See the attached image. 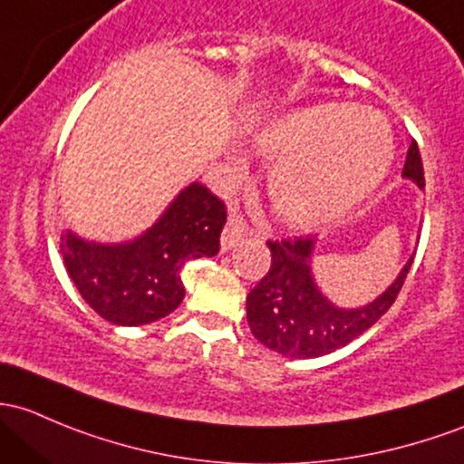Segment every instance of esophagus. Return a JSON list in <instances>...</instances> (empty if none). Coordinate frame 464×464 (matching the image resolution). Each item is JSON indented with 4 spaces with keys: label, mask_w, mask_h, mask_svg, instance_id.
<instances>
[{
    "label": "esophagus",
    "mask_w": 464,
    "mask_h": 464,
    "mask_svg": "<svg viewBox=\"0 0 464 464\" xmlns=\"http://www.w3.org/2000/svg\"><path fill=\"white\" fill-rule=\"evenodd\" d=\"M245 236H246L245 222H242L236 213H231V216H228L227 227H224V231H222V248L224 251H228V248L236 246Z\"/></svg>",
    "instance_id": "obj_1"
}]
</instances>
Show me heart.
I'll list each match as a JSON object with an SVG mask.
<instances>
[{"label": "heart", "instance_id": "heart-1", "mask_svg": "<svg viewBox=\"0 0 464 464\" xmlns=\"http://www.w3.org/2000/svg\"><path fill=\"white\" fill-rule=\"evenodd\" d=\"M256 146L276 160L269 195L276 213L300 228L334 222L387 178L393 142L367 109L315 104L266 121Z\"/></svg>", "mask_w": 464, "mask_h": 464}]
</instances>
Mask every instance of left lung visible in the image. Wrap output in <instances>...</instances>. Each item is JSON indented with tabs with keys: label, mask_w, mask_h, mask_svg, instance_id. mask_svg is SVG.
Here are the masks:
<instances>
[{
	"label": "left lung",
	"mask_w": 464,
	"mask_h": 464,
	"mask_svg": "<svg viewBox=\"0 0 464 464\" xmlns=\"http://www.w3.org/2000/svg\"><path fill=\"white\" fill-rule=\"evenodd\" d=\"M402 175L416 182L418 188H425V170L416 142L409 146ZM266 245L271 248V269L246 295V320L251 334L265 347L286 358H320L372 329L396 302L413 262L409 257L396 280L375 300L344 309L322 294L311 273L315 237Z\"/></svg>",
	"instance_id": "1"
}]
</instances>
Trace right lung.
<instances>
[{"instance_id":"right-lung-1","label":"right lung","mask_w":464,"mask_h":464,"mask_svg":"<svg viewBox=\"0 0 464 464\" xmlns=\"http://www.w3.org/2000/svg\"><path fill=\"white\" fill-rule=\"evenodd\" d=\"M224 222V204L193 182L142 236L104 245L66 228L60 251L68 276L97 315L140 326L178 309L184 300L179 271L193 257L216 256Z\"/></svg>"}]
</instances>
